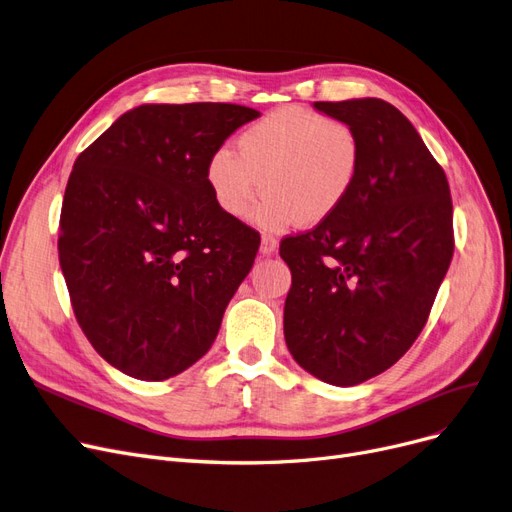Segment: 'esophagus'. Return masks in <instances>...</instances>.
Wrapping results in <instances>:
<instances>
[{"mask_svg": "<svg viewBox=\"0 0 512 512\" xmlns=\"http://www.w3.org/2000/svg\"><path fill=\"white\" fill-rule=\"evenodd\" d=\"M259 251H261V255H265V257L276 255V251H278V240H276L274 236L263 234V236H261V247H259Z\"/></svg>", "mask_w": 512, "mask_h": 512, "instance_id": "obj_1", "label": "esophagus"}]
</instances>
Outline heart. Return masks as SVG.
I'll return each mask as SVG.
<instances>
[{
  "mask_svg": "<svg viewBox=\"0 0 512 512\" xmlns=\"http://www.w3.org/2000/svg\"><path fill=\"white\" fill-rule=\"evenodd\" d=\"M362 169L355 129L301 106H282L244 127L236 152L221 146L205 167L215 205L232 219L247 215L265 230L318 226L349 198Z\"/></svg>",
  "mask_w": 512,
  "mask_h": 512,
  "instance_id": "heart-1",
  "label": "heart"
}]
</instances>
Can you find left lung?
<instances>
[{"label": "left lung", "instance_id": "8db88e82", "mask_svg": "<svg viewBox=\"0 0 512 512\" xmlns=\"http://www.w3.org/2000/svg\"><path fill=\"white\" fill-rule=\"evenodd\" d=\"M349 123L362 169L343 207L280 242L293 274L284 339L316 379L353 387L391 368L425 326L454 255L446 173L381 98L314 102Z\"/></svg>", "mask_w": 512, "mask_h": 512}]
</instances>
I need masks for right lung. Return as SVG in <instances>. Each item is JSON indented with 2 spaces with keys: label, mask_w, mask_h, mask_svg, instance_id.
Wrapping results in <instances>:
<instances>
[{
  "label": "right lung",
  "mask_w": 512,
  "mask_h": 512,
  "mask_svg": "<svg viewBox=\"0 0 512 512\" xmlns=\"http://www.w3.org/2000/svg\"><path fill=\"white\" fill-rule=\"evenodd\" d=\"M257 117L240 104H142L75 161L60 268L85 337L133 379L201 360L253 268L259 234L215 205L205 167Z\"/></svg>",
  "instance_id": "add662e5"
}]
</instances>
